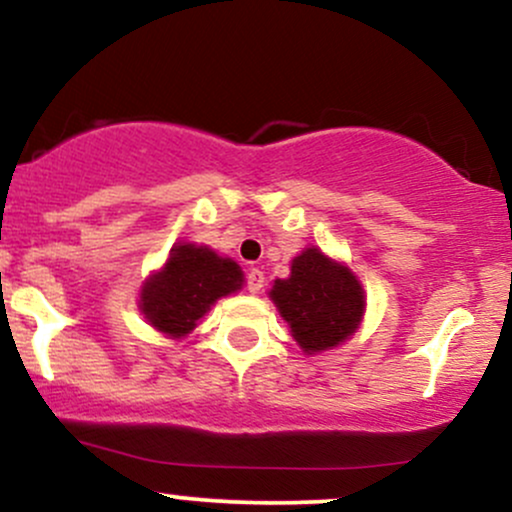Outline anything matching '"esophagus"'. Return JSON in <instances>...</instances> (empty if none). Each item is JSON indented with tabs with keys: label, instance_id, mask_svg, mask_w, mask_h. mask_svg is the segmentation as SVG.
Returning a JSON list of instances; mask_svg holds the SVG:
<instances>
[{
	"label": "esophagus",
	"instance_id": "34e87169",
	"mask_svg": "<svg viewBox=\"0 0 512 512\" xmlns=\"http://www.w3.org/2000/svg\"><path fill=\"white\" fill-rule=\"evenodd\" d=\"M262 289H264V272H260V269H250L248 291L250 293H260Z\"/></svg>",
	"mask_w": 512,
	"mask_h": 512
}]
</instances>
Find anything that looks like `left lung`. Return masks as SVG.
I'll return each instance as SVG.
<instances>
[{"instance_id":"1","label":"left lung","mask_w":512,"mask_h":512,"mask_svg":"<svg viewBox=\"0 0 512 512\" xmlns=\"http://www.w3.org/2000/svg\"><path fill=\"white\" fill-rule=\"evenodd\" d=\"M269 298L305 356L344 344L366 313V291L344 262L315 245L291 260V274L276 279Z\"/></svg>"}]
</instances>
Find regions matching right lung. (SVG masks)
<instances>
[{
    "mask_svg": "<svg viewBox=\"0 0 512 512\" xmlns=\"http://www.w3.org/2000/svg\"><path fill=\"white\" fill-rule=\"evenodd\" d=\"M245 274L231 257L209 245L175 243L166 264L146 276L139 310L168 339L187 337L219 298L243 289Z\"/></svg>",
    "mask_w": 512,
    "mask_h": 512,
    "instance_id": "obj_1",
    "label": "right lung"
}]
</instances>
